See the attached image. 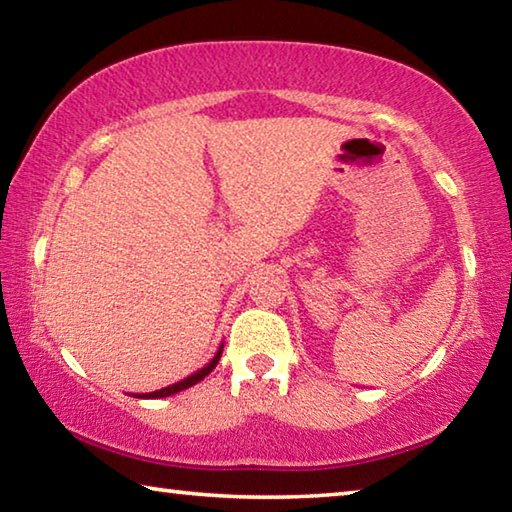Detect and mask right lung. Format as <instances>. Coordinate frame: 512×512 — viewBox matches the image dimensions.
<instances>
[{
  "label": "right lung",
  "instance_id": "add662e5",
  "mask_svg": "<svg viewBox=\"0 0 512 512\" xmlns=\"http://www.w3.org/2000/svg\"><path fill=\"white\" fill-rule=\"evenodd\" d=\"M221 354H223V343L219 345V350H216V354L210 359V363H205V366H203L201 370H196L194 375L180 379V381H176V384H171V386H167V388H160V391H153V393H133V397H140V400H142V397H144V400H155V397H169V395H173V393L185 391V388L198 384V381H203L207 375H210V372L216 368V363H219Z\"/></svg>",
  "mask_w": 512,
  "mask_h": 512
}]
</instances>
